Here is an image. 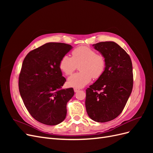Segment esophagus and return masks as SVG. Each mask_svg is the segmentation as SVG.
Wrapping results in <instances>:
<instances>
[{
    "mask_svg": "<svg viewBox=\"0 0 153 153\" xmlns=\"http://www.w3.org/2000/svg\"><path fill=\"white\" fill-rule=\"evenodd\" d=\"M79 90H80V89H78V88H74V91H75V92H78Z\"/></svg>",
    "mask_w": 153,
    "mask_h": 153,
    "instance_id": "esophagus-1",
    "label": "esophagus"
}]
</instances>
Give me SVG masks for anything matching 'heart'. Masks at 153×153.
Wrapping results in <instances>:
<instances>
[{
    "instance_id": "1",
    "label": "heart",
    "mask_w": 153,
    "mask_h": 153,
    "mask_svg": "<svg viewBox=\"0 0 153 153\" xmlns=\"http://www.w3.org/2000/svg\"><path fill=\"white\" fill-rule=\"evenodd\" d=\"M72 57L64 55L59 63V67L67 76L71 75L79 66V73L69 78L68 84L75 88H82L91 82L92 78L98 79L103 74L105 58L102 54L96 53L88 47L82 46L72 51Z\"/></svg>"
}]
</instances>
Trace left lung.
Instances as JSON below:
<instances>
[{"mask_svg": "<svg viewBox=\"0 0 153 153\" xmlns=\"http://www.w3.org/2000/svg\"><path fill=\"white\" fill-rule=\"evenodd\" d=\"M92 46L105 57L106 67L102 76L86 89L85 107L91 119L105 123L122 112L131 93L132 62L126 51L113 41Z\"/></svg>", "mask_w": 153, "mask_h": 153, "instance_id": "left-lung-1", "label": "left lung"}]
</instances>
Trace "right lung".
<instances>
[{
	"label": "right lung",
	"mask_w": 153,
	"mask_h": 153,
	"mask_svg": "<svg viewBox=\"0 0 153 153\" xmlns=\"http://www.w3.org/2000/svg\"><path fill=\"white\" fill-rule=\"evenodd\" d=\"M62 43H47L26 55L19 76V91L32 117L44 124L57 125L67 114L73 88L61 89L66 81L59 67L61 59L72 49Z\"/></svg>",
	"instance_id": "1"
}]
</instances>
